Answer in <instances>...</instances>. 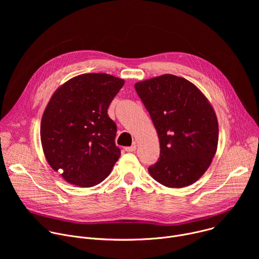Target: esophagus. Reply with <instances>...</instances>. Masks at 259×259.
<instances>
[{
	"label": "esophagus",
	"mask_w": 259,
	"mask_h": 259,
	"mask_svg": "<svg viewBox=\"0 0 259 259\" xmlns=\"http://www.w3.org/2000/svg\"><path fill=\"white\" fill-rule=\"evenodd\" d=\"M135 150H136V144H135V143L132 144L131 146H126V147H125V151H126V152H129V153H130V152H135Z\"/></svg>",
	"instance_id": "1"
}]
</instances>
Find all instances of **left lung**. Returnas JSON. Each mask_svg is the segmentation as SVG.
Returning a JSON list of instances; mask_svg holds the SVG:
<instances>
[{
	"mask_svg": "<svg viewBox=\"0 0 259 259\" xmlns=\"http://www.w3.org/2000/svg\"><path fill=\"white\" fill-rule=\"evenodd\" d=\"M160 139V157L149 167L167 188L196 182L216 153L218 122L213 107L190 81L163 75L134 85Z\"/></svg>",
	"mask_w": 259,
	"mask_h": 259,
	"instance_id": "left-lung-1",
	"label": "left lung"
}]
</instances>
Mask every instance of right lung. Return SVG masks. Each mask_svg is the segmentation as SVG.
<instances>
[{"mask_svg":"<svg viewBox=\"0 0 259 259\" xmlns=\"http://www.w3.org/2000/svg\"><path fill=\"white\" fill-rule=\"evenodd\" d=\"M124 80L84 73L67 81L51 97L41 123L45 157L69 183L90 188L104 180L121 156L117 125L107 108Z\"/></svg>","mask_w":259,"mask_h":259,"instance_id":"right-lung-1","label":"right lung"}]
</instances>
